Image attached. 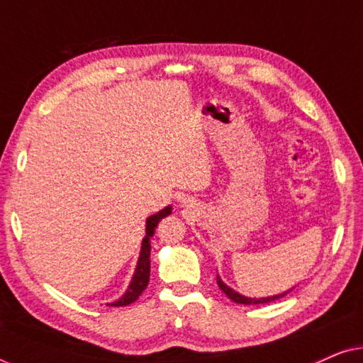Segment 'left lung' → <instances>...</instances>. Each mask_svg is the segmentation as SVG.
<instances>
[{"mask_svg": "<svg viewBox=\"0 0 363 363\" xmlns=\"http://www.w3.org/2000/svg\"><path fill=\"white\" fill-rule=\"evenodd\" d=\"M216 282L218 286H220V289L225 292V294L230 297V299L233 302H236V304H245V306H252V304H267V302H272V301H277L281 299V297H284L286 294H289V292L294 289H287L284 292H281V294H276V296H267V297H247V296H242L240 294V292H236L235 289H231L230 286H226L225 282H223V279L220 276H216Z\"/></svg>", "mask_w": 363, "mask_h": 363, "instance_id": "left-lung-1", "label": "left lung"}]
</instances>
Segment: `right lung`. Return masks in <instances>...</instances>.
Returning a JSON list of instances; mask_svg holds the SVG:
<instances>
[{
    "label": "right lung",
    "mask_w": 363,
    "mask_h": 363,
    "mask_svg": "<svg viewBox=\"0 0 363 363\" xmlns=\"http://www.w3.org/2000/svg\"><path fill=\"white\" fill-rule=\"evenodd\" d=\"M170 213H172V206L168 205L163 208V210L157 211L155 215L147 218L145 236H143V240H142L140 256H138L135 272H133L130 284H128L127 291L123 292V294L118 297L117 301H113L107 306H112V307L128 306V304H132V302H135L138 299V296L145 291V287L148 286V281H150V250H152L150 240H152V236L155 235V228L158 223H160V220H163L165 216L170 215Z\"/></svg>",
    "instance_id": "right-lung-1"
}]
</instances>
